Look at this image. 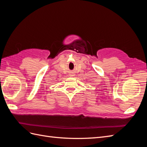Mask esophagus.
<instances>
[{"mask_svg": "<svg viewBox=\"0 0 147 147\" xmlns=\"http://www.w3.org/2000/svg\"><path fill=\"white\" fill-rule=\"evenodd\" d=\"M70 77H74V75H70Z\"/></svg>", "mask_w": 147, "mask_h": 147, "instance_id": "obj_1", "label": "esophagus"}]
</instances>
